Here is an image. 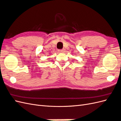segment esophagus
<instances>
[{"instance_id":"esophagus-1","label":"esophagus","mask_w":121,"mask_h":121,"mask_svg":"<svg viewBox=\"0 0 121 121\" xmlns=\"http://www.w3.org/2000/svg\"><path fill=\"white\" fill-rule=\"evenodd\" d=\"M65 49H61V50H59L58 51H59V52H65Z\"/></svg>"}]
</instances>
